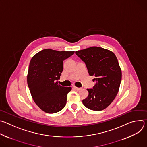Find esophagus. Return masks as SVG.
<instances>
[{
    "mask_svg": "<svg viewBox=\"0 0 147 147\" xmlns=\"http://www.w3.org/2000/svg\"><path fill=\"white\" fill-rule=\"evenodd\" d=\"M73 88H74L76 90H77V91H79V90H81V88H78V87H76V86H74Z\"/></svg>",
    "mask_w": 147,
    "mask_h": 147,
    "instance_id": "34e87169",
    "label": "esophagus"
}]
</instances>
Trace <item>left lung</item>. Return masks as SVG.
<instances>
[{
  "label": "left lung",
  "instance_id": "obj_1",
  "mask_svg": "<svg viewBox=\"0 0 147 147\" xmlns=\"http://www.w3.org/2000/svg\"><path fill=\"white\" fill-rule=\"evenodd\" d=\"M85 62L90 76L96 84L87 89L88 96L82 100L86 108L100 111L107 108L117 95L121 80V70L115 53L107 49L92 47L76 51Z\"/></svg>",
  "mask_w": 147,
  "mask_h": 147
}]
</instances>
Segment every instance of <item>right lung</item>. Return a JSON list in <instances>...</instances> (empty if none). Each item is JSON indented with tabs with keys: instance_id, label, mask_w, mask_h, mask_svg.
<instances>
[{
	"instance_id": "1",
	"label": "right lung",
	"mask_w": 147,
	"mask_h": 147,
	"mask_svg": "<svg viewBox=\"0 0 147 147\" xmlns=\"http://www.w3.org/2000/svg\"><path fill=\"white\" fill-rule=\"evenodd\" d=\"M74 51L42 50L31 59L27 74V84L36 105L44 112L55 113L62 110L71 87L58 84L63 71V62Z\"/></svg>"
}]
</instances>
